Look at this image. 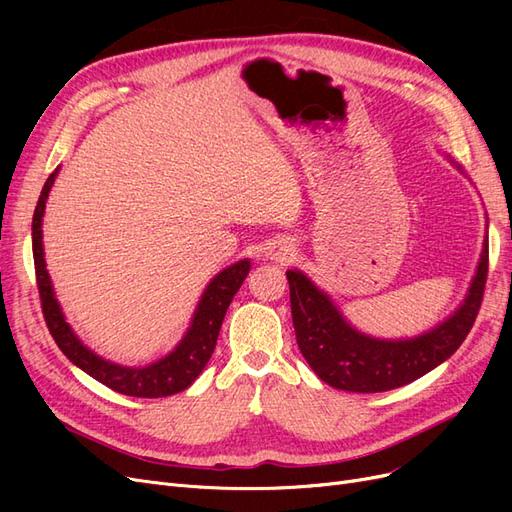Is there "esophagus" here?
<instances>
[{
	"mask_svg": "<svg viewBox=\"0 0 512 512\" xmlns=\"http://www.w3.org/2000/svg\"><path fill=\"white\" fill-rule=\"evenodd\" d=\"M294 254V247L288 241H273L269 243L265 256L275 262H286Z\"/></svg>",
	"mask_w": 512,
	"mask_h": 512,
	"instance_id": "1",
	"label": "esophagus"
}]
</instances>
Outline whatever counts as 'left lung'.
<instances>
[{"mask_svg":"<svg viewBox=\"0 0 512 512\" xmlns=\"http://www.w3.org/2000/svg\"><path fill=\"white\" fill-rule=\"evenodd\" d=\"M455 166L461 170L459 164ZM487 269L489 241L485 237L466 299L438 327L410 339H378L356 331L327 292L301 271L290 269L286 277L299 350L316 376L333 389L382 393L410 384L444 363L468 337L483 301Z\"/></svg>","mask_w":512,"mask_h":512,"instance_id":"obj_1","label":"left lung"}]
</instances>
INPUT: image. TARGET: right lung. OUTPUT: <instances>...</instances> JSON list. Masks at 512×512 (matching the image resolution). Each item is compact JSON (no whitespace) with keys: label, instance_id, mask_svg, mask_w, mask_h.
Masks as SVG:
<instances>
[{"label":"right lung","instance_id":"add662e5","mask_svg":"<svg viewBox=\"0 0 512 512\" xmlns=\"http://www.w3.org/2000/svg\"><path fill=\"white\" fill-rule=\"evenodd\" d=\"M57 173L59 168H55V173H51L49 179H46L34 211V222H32L34 265H36V282H38V292L42 301V314L46 320V327H49L55 339V344L76 367H81L85 374L96 378L98 382L108 386V389H113L121 395L156 399V397H168L179 391H185L200 376V371L205 369V365L211 359L215 342H218V335H220L222 320L226 316V309L232 297H235L237 290L241 288L247 273H250V260L247 258L239 260L235 265L226 267L224 271H220L213 277L209 286L205 288L203 297L198 301L188 333L183 335L179 346L170 354H166L164 359L145 367H123V365L106 361L94 350H89L81 339L74 335L72 327L66 322V316L61 312V307L55 299L51 277H49V271H46L44 247H42V215L46 207V198H49Z\"/></svg>","mask_w":512,"mask_h":512}]
</instances>
